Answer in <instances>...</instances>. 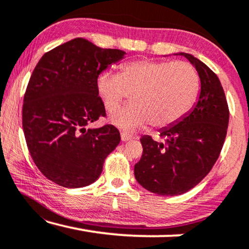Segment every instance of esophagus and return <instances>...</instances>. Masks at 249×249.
Returning a JSON list of instances; mask_svg holds the SVG:
<instances>
[{
  "instance_id": "34e87169",
  "label": "esophagus",
  "mask_w": 249,
  "mask_h": 249,
  "mask_svg": "<svg viewBox=\"0 0 249 249\" xmlns=\"http://www.w3.org/2000/svg\"><path fill=\"white\" fill-rule=\"evenodd\" d=\"M134 137H132L131 135L127 134V132H121V141L122 142H127V141H130V139H132Z\"/></svg>"
}]
</instances>
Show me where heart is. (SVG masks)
I'll list each match as a JSON object with an SVG mask.
<instances>
[{
    "label": "heart",
    "mask_w": 249,
    "mask_h": 249,
    "mask_svg": "<svg viewBox=\"0 0 249 249\" xmlns=\"http://www.w3.org/2000/svg\"><path fill=\"white\" fill-rule=\"evenodd\" d=\"M96 86L108 112L130 94L132 103L111 115L113 124L124 130L147 124L162 129L177 124L190 110L198 94L199 77L188 62L142 59L125 63L119 74H100Z\"/></svg>",
    "instance_id": "1"
}]
</instances>
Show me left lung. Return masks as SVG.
I'll return each instance as SVG.
<instances>
[{"label":"left lung","mask_w":249,"mask_h":249,"mask_svg":"<svg viewBox=\"0 0 249 249\" xmlns=\"http://www.w3.org/2000/svg\"><path fill=\"white\" fill-rule=\"evenodd\" d=\"M195 66L200 94L193 111L161 130L164 142L141 138L142 155L135 164L136 180L148 192L177 196L199 183L215 164L229 124V107L219 78L206 64L181 53Z\"/></svg>","instance_id":"8db88e82"}]
</instances>
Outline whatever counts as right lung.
<instances>
[{
    "label": "right lung",
    "mask_w": 249,
    "mask_h": 249,
    "mask_svg": "<svg viewBox=\"0 0 249 249\" xmlns=\"http://www.w3.org/2000/svg\"><path fill=\"white\" fill-rule=\"evenodd\" d=\"M124 54L74 38L46 52L34 69L23 96L22 128L34 163L56 185L79 188L96 181L120 142L113 124L86 127L107 117L97 78Z\"/></svg>",
    "instance_id": "right-lung-1"
}]
</instances>
